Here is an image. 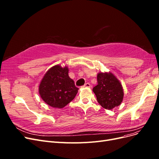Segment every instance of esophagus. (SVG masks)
I'll use <instances>...</instances> for the list:
<instances>
[{"instance_id":"34e87169","label":"esophagus","mask_w":159,"mask_h":159,"mask_svg":"<svg viewBox=\"0 0 159 159\" xmlns=\"http://www.w3.org/2000/svg\"><path fill=\"white\" fill-rule=\"evenodd\" d=\"M91 87V85L89 83H86L84 86L83 88H90Z\"/></svg>"}]
</instances>
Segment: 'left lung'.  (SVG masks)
<instances>
[{
	"label": "left lung",
	"mask_w": 159,
	"mask_h": 159,
	"mask_svg": "<svg viewBox=\"0 0 159 159\" xmlns=\"http://www.w3.org/2000/svg\"><path fill=\"white\" fill-rule=\"evenodd\" d=\"M93 91L98 103L105 109L111 110L123 102V86L111 72H99L98 85L93 88Z\"/></svg>",
	"instance_id": "obj_1"
}]
</instances>
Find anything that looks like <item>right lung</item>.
Wrapping results in <instances>:
<instances>
[{"instance_id": "right-lung-1", "label": "right lung", "mask_w": 159, "mask_h": 159, "mask_svg": "<svg viewBox=\"0 0 159 159\" xmlns=\"http://www.w3.org/2000/svg\"><path fill=\"white\" fill-rule=\"evenodd\" d=\"M66 66L56 65L48 70L42 79L38 91L41 98L54 108L64 107L74 99L79 88L68 75Z\"/></svg>"}]
</instances>
